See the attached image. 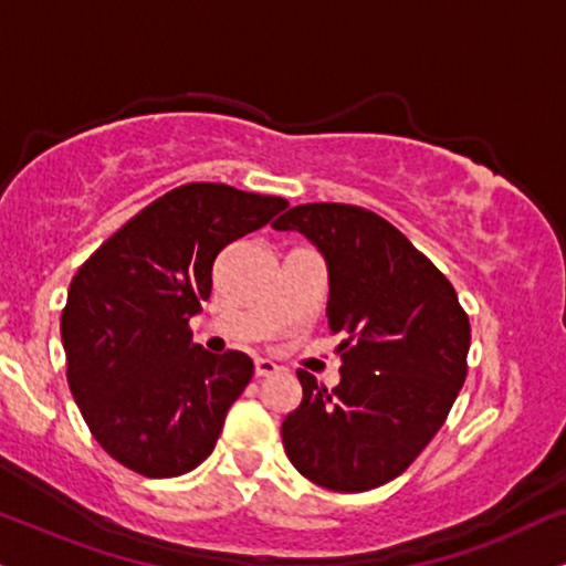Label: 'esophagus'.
Returning a JSON list of instances; mask_svg holds the SVG:
<instances>
[{
	"mask_svg": "<svg viewBox=\"0 0 566 566\" xmlns=\"http://www.w3.org/2000/svg\"><path fill=\"white\" fill-rule=\"evenodd\" d=\"M277 369H281V367H277L275 361L268 359V357H260V359L254 361V375H256V378H270V375H275Z\"/></svg>",
	"mask_w": 566,
	"mask_h": 566,
	"instance_id": "obj_1",
	"label": "esophagus"
}]
</instances>
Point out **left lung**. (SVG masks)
<instances>
[{"label":"left lung","instance_id":"left-lung-1","mask_svg":"<svg viewBox=\"0 0 566 566\" xmlns=\"http://www.w3.org/2000/svg\"><path fill=\"white\" fill-rule=\"evenodd\" d=\"M272 228L323 251L327 323L340 382L298 369L304 399L283 420L291 464L312 483L359 493L399 478L432 441L467 378L470 317L449 277L399 228L365 207L317 201Z\"/></svg>","mask_w":566,"mask_h":566}]
</instances>
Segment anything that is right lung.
<instances>
[{"label": "right lung", "instance_id": "add662e5", "mask_svg": "<svg viewBox=\"0 0 566 566\" xmlns=\"http://www.w3.org/2000/svg\"><path fill=\"white\" fill-rule=\"evenodd\" d=\"M285 207L226 184L178 186L75 272L60 319L67 386L115 462L144 478H178L212 453L254 361L209 354L188 319L212 294L220 251Z\"/></svg>", "mask_w": 566, "mask_h": 566}]
</instances>
